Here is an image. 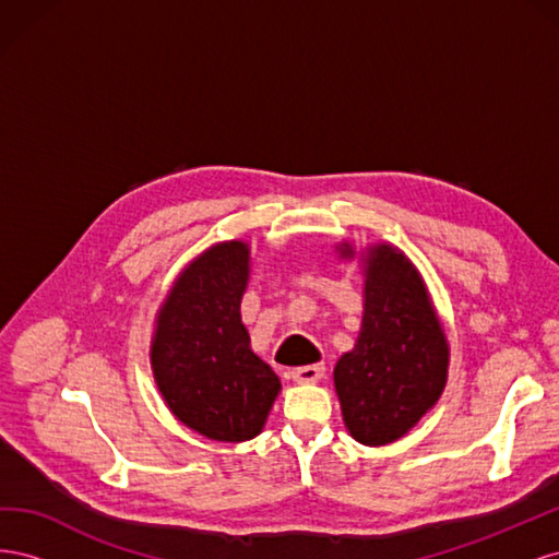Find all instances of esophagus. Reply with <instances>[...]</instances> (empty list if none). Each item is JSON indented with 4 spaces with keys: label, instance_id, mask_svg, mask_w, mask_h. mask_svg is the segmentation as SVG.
<instances>
[{
    "label": "esophagus",
    "instance_id": "obj_1",
    "mask_svg": "<svg viewBox=\"0 0 559 559\" xmlns=\"http://www.w3.org/2000/svg\"><path fill=\"white\" fill-rule=\"evenodd\" d=\"M292 378L298 384H312L324 378V366L321 364H312V366H300L292 370Z\"/></svg>",
    "mask_w": 559,
    "mask_h": 559
}]
</instances>
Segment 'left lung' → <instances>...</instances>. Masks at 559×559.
Instances as JSON below:
<instances>
[{
	"mask_svg": "<svg viewBox=\"0 0 559 559\" xmlns=\"http://www.w3.org/2000/svg\"><path fill=\"white\" fill-rule=\"evenodd\" d=\"M352 261L349 240L335 245ZM364 314L354 347L337 359L333 384L343 421L361 445H386L408 433L441 399L450 343L425 277L392 242L361 251Z\"/></svg>",
	"mask_w": 559,
	"mask_h": 559,
	"instance_id": "8db88e82",
	"label": "left lung"
}]
</instances>
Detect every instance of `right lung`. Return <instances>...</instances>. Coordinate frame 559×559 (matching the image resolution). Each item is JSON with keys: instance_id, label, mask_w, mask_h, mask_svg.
I'll use <instances>...</instances> for the list:
<instances>
[{"instance_id": "right-lung-1", "label": "right lung", "mask_w": 559, "mask_h": 559, "mask_svg": "<svg viewBox=\"0 0 559 559\" xmlns=\"http://www.w3.org/2000/svg\"><path fill=\"white\" fill-rule=\"evenodd\" d=\"M251 247L224 240L186 265L156 312L151 370L183 427L218 443L259 436L282 382L242 324Z\"/></svg>"}]
</instances>
